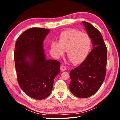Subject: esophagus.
<instances>
[{"mask_svg": "<svg viewBox=\"0 0 120 120\" xmlns=\"http://www.w3.org/2000/svg\"><path fill=\"white\" fill-rule=\"evenodd\" d=\"M60 69H61V71L63 72V71H65L67 70V68H66V67L64 65H61L60 67Z\"/></svg>", "mask_w": 120, "mask_h": 120, "instance_id": "obj_1", "label": "esophagus"}]
</instances>
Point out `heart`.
Masks as SVG:
<instances>
[{
  "label": "heart",
  "mask_w": 120,
  "mask_h": 120,
  "mask_svg": "<svg viewBox=\"0 0 120 120\" xmlns=\"http://www.w3.org/2000/svg\"><path fill=\"white\" fill-rule=\"evenodd\" d=\"M91 47V40L89 35L74 29L63 32L59 42L53 41L51 44V49L56 58H59L67 52L68 57L75 64L85 60Z\"/></svg>",
  "instance_id": "heart-1"
}]
</instances>
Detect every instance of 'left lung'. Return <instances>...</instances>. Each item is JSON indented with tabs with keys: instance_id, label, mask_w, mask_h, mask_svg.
I'll list each match as a JSON object with an SVG mask.
<instances>
[{
	"instance_id": "left-lung-1",
	"label": "left lung",
	"mask_w": 120,
	"mask_h": 120,
	"mask_svg": "<svg viewBox=\"0 0 120 120\" xmlns=\"http://www.w3.org/2000/svg\"><path fill=\"white\" fill-rule=\"evenodd\" d=\"M82 23L93 48L79 67L71 71L69 88L75 96L87 98L98 90L105 79L107 50L101 32L88 22Z\"/></svg>"
}]
</instances>
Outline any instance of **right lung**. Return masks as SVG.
Returning a JSON list of instances; mask_svg holds the SVG:
<instances>
[{"label":"right lung","instance_id":"obj_1","mask_svg":"<svg viewBox=\"0 0 120 120\" xmlns=\"http://www.w3.org/2000/svg\"><path fill=\"white\" fill-rule=\"evenodd\" d=\"M49 31L41 28L28 29L18 38L15 46L18 82L27 95L38 100L50 95L55 78L60 73V63L47 60L43 48Z\"/></svg>","mask_w":120,"mask_h":120}]
</instances>
